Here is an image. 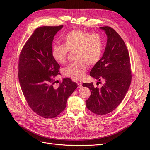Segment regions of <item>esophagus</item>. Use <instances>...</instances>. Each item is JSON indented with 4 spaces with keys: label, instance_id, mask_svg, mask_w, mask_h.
Masks as SVG:
<instances>
[{
    "label": "esophagus",
    "instance_id": "1",
    "mask_svg": "<svg viewBox=\"0 0 150 150\" xmlns=\"http://www.w3.org/2000/svg\"><path fill=\"white\" fill-rule=\"evenodd\" d=\"M78 87L79 88H82V83H81V82H78Z\"/></svg>",
    "mask_w": 150,
    "mask_h": 150
}]
</instances>
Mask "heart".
I'll return each mask as SVG.
<instances>
[{
  "label": "heart",
  "instance_id": "obj_1",
  "mask_svg": "<svg viewBox=\"0 0 150 150\" xmlns=\"http://www.w3.org/2000/svg\"><path fill=\"white\" fill-rule=\"evenodd\" d=\"M64 44H55L52 47V54L59 64L67 61L68 51H76L77 63L71 64L64 69V75L74 80H81L85 76L87 64L96 65L100 61L103 51L104 41L99 34H91L82 30H74L64 38Z\"/></svg>",
  "mask_w": 150,
  "mask_h": 150
}]
</instances>
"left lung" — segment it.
Instances as JSON below:
<instances>
[{
    "label": "left lung",
    "mask_w": 150,
    "mask_h": 150,
    "mask_svg": "<svg viewBox=\"0 0 150 150\" xmlns=\"http://www.w3.org/2000/svg\"><path fill=\"white\" fill-rule=\"evenodd\" d=\"M107 35L103 57L90 72V76L105 83L101 88L93 83H84L91 95L86 101V108L97 115H105L114 111L122 102L131 82L130 58L125 42L110 26L100 27ZM99 85V84H98Z\"/></svg>",
    "instance_id": "left-lung-1"
}]
</instances>
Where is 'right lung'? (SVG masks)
I'll use <instances>...</instances> for the list:
<instances>
[{"instance_id":"1","label":"right lung","mask_w":150,"mask_h":150,"mask_svg":"<svg viewBox=\"0 0 150 150\" xmlns=\"http://www.w3.org/2000/svg\"><path fill=\"white\" fill-rule=\"evenodd\" d=\"M63 25L36 28L23 46L19 59L18 77L26 101L37 115L54 118L66 108L68 97L78 85L64 78L55 89L54 78L59 74V65L52 54V42Z\"/></svg>"}]
</instances>
